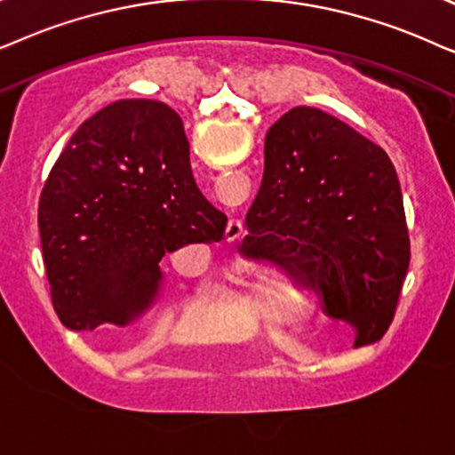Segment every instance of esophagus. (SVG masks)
<instances>
[{
  "instance_id": "1",
  "label": "esophagus",
  "mask_w": 455,
  "mask_h": 455,
  "mask_svg": "<svg viewBox=\"0 0 455 455\" xmlns=\"http://www.w3.org/2000/svg\"><path fill=\"white\" fill-rule=\"evenodd\" d=\"M243 231H245L243 220H241V218H231V220H228V224H227V241L235 243V241L241 239Z\"/></svg>"
}]
</instances>
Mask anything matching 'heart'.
Masks as SVG:
<instances>
[{
    "label": "heart",
    "instance_id": "obj_1",
    "mask_svg": "<svg viewBox=\"0 0 455 455\" xmlns=\"http://www.w3.org/2000/svg\"><path fill=\"white\" fill-rule=\"evenodd\" d=\"M262 301L264 304H268V293H266V291H262Z\"/></svg>",
    "mask_w": 455,
    "mask_h": 455
}]
</instances>
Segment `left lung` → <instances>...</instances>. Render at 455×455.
I'll return each mask as SVG.
<instances>
[{"label":"left lung","instance_id":"left-lung-1","mask_svg":"<svg viewBox=\"0 0 455 455\" xmlns=\"http://www.w3.org/2000/svg\"><path fill=\"white\" fill-rule=\"evenodd\" d=\"M241 253L278 266L355 329L383 339L410 266L402 187L389 156L341 120L299 106L270 126L264 179Z\"/></svg>","mask_w":455,"mask_h":455}]
</instances>
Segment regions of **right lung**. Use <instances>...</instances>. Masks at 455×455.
<instances>
[{
  "label": "right lung",
  "instance_id": "obj_1",
  "mask_svg": "<svg viewBox=\"0 0 455 455\" xmlns=\"http://www.w3.org/2000/svg\"><path fill=\"white\" fill-rule=\"evenodd\" d=\"M197 189L183 120L120 100L78 126L45 180L39 235L52 304L70 331L118 329L154 304L162 258L224 237Z\"/></svg>",
  "mask_w": 455,
  "mask_h": 455
}]
</instances>
